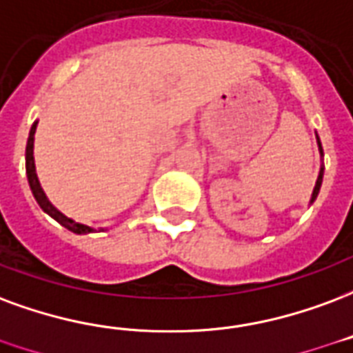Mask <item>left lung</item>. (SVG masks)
Masks as SVG:
<instances>
[{
  "mask_svg": "<svg viewBox=\"0 0 353 353\" xmlns=\"http://www.w3.org/2000/svg\"><path fill=\"white\" fill-rule=\"evenodd\" d=\"M316 142H318V150H320V155L323 157V150H322V142H320V138L316 134ZM322 177H323V166L320 168V174H318V179H316L314 190H312V196H310V203L314 202L316 196H318V192H320V187H322Z\"/></svg>",
  "mask_w": 353,
  "mask_h": 353,
  "instance_id": "1",
  "label": "left lung"
}]
</instances>
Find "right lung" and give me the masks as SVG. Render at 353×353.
Returning <instances> with one entry per match:
<instances>
[{"label":"right lung","mask_w":353,"mask_h":353,"mask_svg":"<svg viewBox=\"0 0 353 353\" xmlns=\"http://www.w3.org/2000/svg\"><path fill=\"white\" fill-rule=\"evenodd\" d=\"M37 123L31 125V130H30V138H28V145H26V174H28V181H30V187H31V192H33V196L37 200V203L41 205V210L44 213H48V215L57 221V223L65 226L67 230L70 232H74V234H91V232H95V230L88 226V224H82V223H77V221H72L69 219L67 215H63L61 211L57 210L56 205H52V202L46 198L44 194L43 187L39 183V177H37V170H35V159H33V140H35V130H37Z\"/></svg>","instance_id":"obj_1"}]
</instances>
